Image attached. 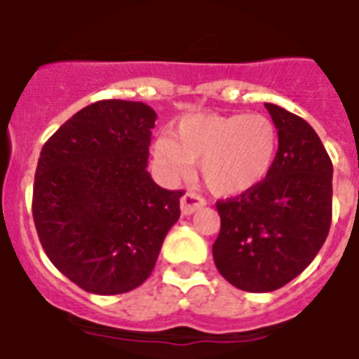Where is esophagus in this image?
<instances>
[{
    "label": "esophagus",
    "mask_w": 359,
    "mask_h": 359,
    "mask_svg": "<svg viewBox=\"0 0 359 359\" xmlns=\"http://www.w3.org/2000/svg\"><path fill=\"white\" fill-rule=\"evenodd\" d=\"M205 205H207V201L201 196L194 194V191H186L184 196L180 197V212H182V216H190V214H194Z\"/></svg>",
    "instance_id": "34e87169"
}]
</instances>
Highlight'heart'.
I'll list each match as a JSON object with an SVG mask.
<instances>
[{"instance_id": "b5f03b06", "label": "heart", "mask_w": 359, "mask_h": 359, "mask_svg": "<svg viewBox=\"0 0 359 359\" xmlns=\"http://www.w3.org/2000/svg\"><path fill=\"white\" fill-rule=\"evenodd\" d=\"M279 152L278 126L261 114H194L152 145L158 171L169 180L199 175L212 194L236 197L257 190L270 177Z\"/></svg>"}]
</instances>
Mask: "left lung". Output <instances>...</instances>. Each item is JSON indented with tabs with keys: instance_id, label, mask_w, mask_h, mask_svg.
<instances>
[{
	"instance_id": "left-lung-1",
	"label": "left lung",
	"mask_w": 359,
	"mask_h": 359,
	"mask_svg": "<svg viewBox=\"0 0 359 359\" xmlns=\"http://www.w3.org/2000/svg\"><path fill=\"white\" fill-rule=\"evenodd\" d=\"M264 106L279 132L272 173L257 190L216 205L222 229L214 262L248 292H272L304 272L332 224L334 165L323 141L302 117Z\"/></svg>"
}]
</instances>
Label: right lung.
<instances>
[{"label": "right lung", "instance_id": "1", "mask_svg": "<svg viewBox=\"0 0 359 359\" xmlns=\"http://www.w3.org/2000/svg\"><path fill=\"white\" fill-rule=\"evenodd\" d=\"M156 111L100 100L44 143L33 186V219L48 259L93 294L140 287L156 264L184 191L147 171Z\"/></svg>", "mask_w": 359, "mask_h": 359}]
</instances>
